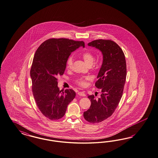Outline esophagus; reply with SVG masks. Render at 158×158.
I'll return each mask as SVG.
<instances>
[{
    "label": "esophagus",
    "instance_id": "1",
    "mask_svg": "<svg viewBox=\"0 0 158 158\" xmlns=\"http://www.w3.org/2000/svg\"><path fill=\"white\" fill-rule=\"evenodd\" d=\"M79 96H86V94L85 93L83 92H78L77 93Z\"/></svg>",
    "mask_w": 158,
    "mask_h": 158
}]
</instances>
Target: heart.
<instances>
[{"label":"heart","mask_w":158,"mask_h":158,"mask_svg":"<svg viewBox=\"0 0 158 158\" xmlns=\"http://www.w3.org/2000/svg\"><path fill=\"white\" fill-rule=\"evenodd\" d=\"M82 58L84 60V61L85 62V63L87 64V65L91 66L93 64L95 58L94 55L92 53H91L90 52H86L85 53H83L82 54ZM72 62H73V58L72 56L69 57V58L67 60L66 62V65H67V68H71V66L72 65ZM88 79L87 77H84V78H79L77 82L79 85H81V86H85L86 85V81Z\"/></svg>","instance_id":"b5f03b06"}]
</instances>
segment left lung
Here are the masks:
<instances>
[{
	"mask_svg": "<svg viewBox=\"0 0 158 158\" xmlns=\"http://www.w3.org/2000/svg\"><path fill=\"white\" fill-rule=\"evenodd\" d=\"M89 46L99 49L103 55L102 65L95 83L101 90L98 100L89 96L91 106L83 113L85 119L91 123H98L114 112L122 98L127 76L125 55L118 44L111 40H96Z\"/></svg>",
	"mask_w": 158,
	"mask_h": 158,
	"instance_id": "8db88e82",
	"label": "left lung"
}]
</instances>
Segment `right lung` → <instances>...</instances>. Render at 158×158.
I'll use <instances>...</instances> for the list:
<instances>
[{"instance_id": "obj_1", "label": "right lung", "mask_w": 158, "mask_h": 158, "mask_svg": "<svg viewBox=\"0 0 158 158\" xmlns=\"http://www.w3.org/2000/svg\"><path fill=\"white\" fill-rule=\"evenodd\" d=\"M81 47H85L83 41L51 38L35 53L30 70L32 92L38 109L49 120L61 118L76 96L72 89L60 90L57 77L64 74L71 52Z\"/></svg>"}]
</instances>
